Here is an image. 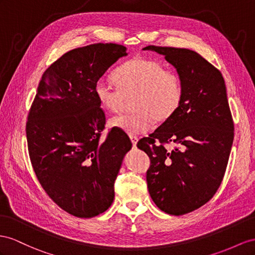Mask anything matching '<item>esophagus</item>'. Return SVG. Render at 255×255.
I'll list each match as a JSON object with an SVG mask.
<instances>
[{"mask_svg":"<svg viewBox=\"0 0 255 255\" xmlns=\"http://www.w3.org/2000/svg\"><path fill=\"white\" fill-rule=\"evenodd\" d=\"M130 140H131V143H132V145H133V147H135L136 146V143H138V138H136V136H134V135H130Z\"/></svg>","mask_w":255,"mask_h":255,"instance_id":"obj_1","label":"esophagus"}]
</instances>
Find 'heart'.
<instances>
[{"label":"heart","mask_w":255,"mask_h":255,"mask_svg":"<svg viewBox=\"0 0 255 255\" xmlns=\"http://www.w3.org/2000/svg\"><path fill=\"white\" fill-rule=\"evenodd\" d=\"M114 81L99 80L95 95L100 106L110 112H119L126 97L133 96L131 113L111 117L110 125L130 135L148 131L153 122L162 123L177 112L183 99L180 76L166 71L158 61L136 57L116 69Z\"/></svg>","instance_id":"1"}]
</instances>
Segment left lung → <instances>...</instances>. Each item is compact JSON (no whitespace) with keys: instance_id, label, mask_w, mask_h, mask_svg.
<instances>
[{"instance_id":"1","label":"left lung","mask_w":255,"mask_h":255,"mask_svg":"<svg viewBox=\"0 0 255 255\" xmlns=\"http://www.w3.org/2000/svg\"><path fill=\"white\" fill-rule=\"evenodd\" d=\"M143 50L165 56L183 85L179 110L136 144L151 159L146 182L155 205L182 215L210 200L224 177L234 140L225 82L194 50L153 45ZM168 142L175 148L167 150Z\"/></svg>"}]
</instances>
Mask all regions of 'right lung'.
Masks as SVG:
<instances>
[{
  "instance_id": "right-lung-1",
  "label": "right lung",
  "mask_w": 255,
  "mask_h": 255,
  "mask_svg": "<svg viewBox=\"0 0 255 255\" xmlns=\"http://www.w3.org/2000/svg\"><path fill=\"white\" fill-rule=\"evenodd\" d=\"M123 45L93 44L68 51L44 72L25 132L32 167L42 187L77 218L104 212L131 142L120 129L100 141L106 116L96 83L122 57Z\"/></svg>"
}]
</instances>
